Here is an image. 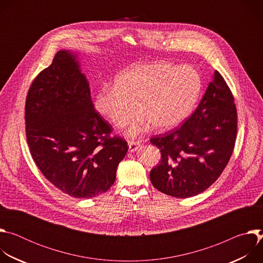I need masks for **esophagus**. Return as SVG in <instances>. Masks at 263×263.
Returning <instances> with one entry per match:
<instances>
[{
  "mask_svg": "<svg viewBox=\"0 0 263 263\" xmlns=\"http://www.w3.org/2000/svg\"><path fill=\"white\" fill-rule=\"evenodd\" d=\"M129 151L130 152H135L136 149L139 147V141H134V140H131L129 141Z\"/></svg>",
  "mask_w": 263,
  "mask_h": 263,
  "instance_id": "34e87169",
  "label": "esophagus"
}]
</instances>
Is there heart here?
<instances>
[{"label": "heart", "instance_id": "obj_1", "mask_svg": "<svg viewBox=\"0 0 263 263\" xmlns=\"http://www.w3.org/2000/svg\"><path fill=\"white\" fill-rule=\"evenodd\" d=\"M202 86L200 73L190 65L165 61L136 64L118 74L114 87L96 95L93 108L112 126L122 128L133 117L136 105L141 114L126 131L136 137L148 123L157 130L179 126L193 112Z\"/></svg>", "mask_w": 263, "mask_h": 263}]
</instances>
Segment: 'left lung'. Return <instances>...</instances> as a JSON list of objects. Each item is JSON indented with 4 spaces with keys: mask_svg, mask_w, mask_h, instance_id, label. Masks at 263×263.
<instances>
[{
    "mask_svg": "<svg viewBox=\"0 0 263 263\" xmlns=\"http://www.w3.org/2000/svg\"><path fill=\"white\" fill-rule=\"evenodd\" d=\"M236 133L234 98L215 70L191 118L182 126L149 139L161 152L159 164L149 173L153 186L180 199L203 193L228 164Z\"/></svg>",
    "mask_w": 263,
    "mask_h": 263,
    "instance_id": "1",
    "label": "left lung"
}]
</instances>
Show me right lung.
<instances>
[{
    "label": "right lung",
    "mask_w": 263,
    "mask_h": 263,
    "mask_svg": "<svg viewBox=\"0 0 263 263\" xmlns=\"http://www.w3.org/2000/svg\"><path fill=\"white\" fill-rule=\"evenodd\" d=\"M25 122L35 164L62 193L91 199L114 185L129 146L95 110L76 53L59 51L34 79Z\"/></svg>",
    "instance_id": "obj_1"
}]
</instances>
